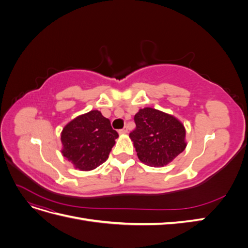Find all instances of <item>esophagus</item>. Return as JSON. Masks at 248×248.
<instances>
[{"mask_svg": "<svg viewBox=\"0 0 248 248\" xmlns=\"http://www.w3.org/2000/svg\"><path fill=\"white\" fill-rule=\"evenodd\" d=\"M127 131H128V129H127V127H124L123 129H120L119 130V133L120 134H125V133H127Z\"/></svg>", "mask_w": 248, "mask_h": 248, "instance_id": "34e87169", "label": "esophagus"}]
</instances>
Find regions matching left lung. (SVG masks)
Instances as JSON below:
<instances>
[{"mask_svg": "<svg viewBox=\"0 0 248 248\" xmlns=\"http://www.w3.org/2000/svg\"><path fill=\"white\" fill-rule=\"evenodd\" d=\"M136 129L129 133L139 159L150 167L167 166L186 148L184 125L174 116L145 108L134 116Z\"/></svg>", "mask_w": 248, "mask_h": 248, "instance_id": "1", "label": "left lung"}]
</instances>
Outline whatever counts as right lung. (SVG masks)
Returning a JSON list of instances; mask_svg holds the SVG:
<instances>
[{
    "label": "right lung",
    "mask_w": 248,
    "mask_h": 248,
    "mask_svg": "<svg viewBox=\"0 0 248 248\" xmlns=\"http://www.w3.org/2000/svg\"><path fill=\"white\" fill-rule=\"evenodd\" d=\"M118 137L108 119L99 110H91L73 119L64 127L61 152L76 169L92 170L108 158Z\"/></svg>",
    "instance_id": "obj_1"
}]
</instances>
